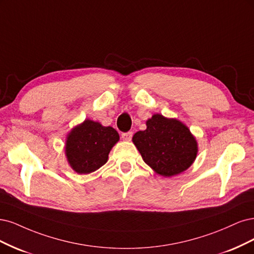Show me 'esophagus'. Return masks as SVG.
<instances>
[{
    "label": "esophagus",
    "mask_w": 254,
    "mask_h": 254,
    "mask_svg": "<svg viewBox=\"0 0 254 254\" xmlns=\"http://www.w3.org/2000/svg\"><path fill=\"white\" fill-rule=\"evenodd\" d=\"M133 137V133L132 132H127V133H122L121 134V138L124 139V140H127V141H129L130 139H132Z\"/></svg>",
    "instance_id": "34e87169"
}]
</instances>
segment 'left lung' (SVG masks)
I'll return each instance as SVG.
<instances>
[{
    "instance_id": "left-lung-1",
    "label": "left lung",
    "mask_w": 254,
    "mask_h": 254,
    "mask_svg": "<svg viewBox=\"0 0 254 254\" xmlns=\"http://www.w3.org/2000/svg\"><path fill=\"white\" fill-rule=\"evenodd\" d=\"M133 142L146 165L166 177L186 171L197 154V142L190 129L159 114L146 121V129L137 132Z\"/></svg>"
}]
</instances>
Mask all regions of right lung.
<instances>
[{
	"label": "right lung",
	"mask_w": 254,
	"mask_h": 254,
	"mask_svg": "<svg viewBox=\"0 0 254 254\" xmlns=\"http://www.w3.org/2000/svg\"><path fill=\"white\" fill-rule=\"evenodd\" d=\"M119 140L115 128L86 119L69 133L65 152L70 167L79 174H88L108 161L111 149Z\"/></svg>",
	"instance_id": "1"
}]
</instances>
